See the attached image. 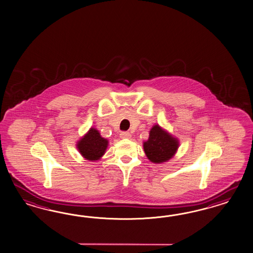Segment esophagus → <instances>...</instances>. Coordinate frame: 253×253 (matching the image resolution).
<instances>
[{
    "mask_svg": "<svg viewBox=\"0 0 253 253\" xmlns=\"http://www.w3.org/2000/svg\"><path fill=\"white\" fill-rule=\"evenodd\" d=\"M120 137L121 138H130L131 137V134L129 132H126V131H123L120 133Z\"/></svg>",
    "mask_w": 253,
    "mask_h": 253,
    "instance_id": "esophagus-1",
    "label": "esophagus"
}]
</instances>
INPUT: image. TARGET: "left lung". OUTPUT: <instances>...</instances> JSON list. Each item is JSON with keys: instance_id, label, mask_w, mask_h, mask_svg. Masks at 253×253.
I'll return each mask as SVG.
<instances>
[{"instance_id": "obj_1", "label": "left lung", "mask_w": 253, "mask_h": 253, "mask_svg": "<svg viewBox=\"0 0 253 253\" xmlns=\"http://www.w3.org/2000/svg\"><path fill=\"white\" fill-rule=\"evenodd\" d=\"M143 147L149 160L160 164L173 157L178 148V141L156 125L150 131L149 139L144 142Z\"/></svg>"}]
</instances>
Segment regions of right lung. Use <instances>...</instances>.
I'll return each instance as SVG.
<instances>
[{"instance_id":"right-lung-1","label":"right lung","mask_w":253,"mask_h":253,"mask_svg":"<svg viewBox=\"0 0 253 253\" xmlns=\"http://www.w3.org/2000/svg\"><path fill=\"white\" fill-rule=\"evenodd\" d=\"M108 140L101 137L98 130L90 128L87 135L78 143V149L85 159L96 161L104 154Z\"/></svg>"}]
</instances>
